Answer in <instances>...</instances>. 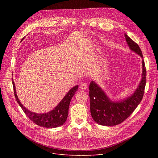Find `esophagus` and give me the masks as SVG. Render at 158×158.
Wrapping results in <instances>:
<instances>
[{
    "instance_id": "34e87169",
    "label": "esophagus",
    "mask_w": 158,
    "mask_h": 158,
    "mask_svg": "<svg viewBox=\"0 0 158 158\" xmlns=\"http://www.w3.org/2000/svg\"><path fill=\"white\" fill-rule=\"evenodd\" d=\"M87 83L85 82H82L80 84V85H79V88L81 89L82 90H85L87 89Z\"/></svg>"
}]
</instances>
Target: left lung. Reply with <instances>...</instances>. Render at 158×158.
Here are the masks:
<instances>
[{
  "mask_svg": "<svg viewBox=\"0 0 158 158\" xmlns=\"http://www.w3.org/2000/svg\"><path fill=\"white\" fill-rule=\"evenodd\" d=\"M124 36L130 49L143 58V77L138 87L133 94L118 102L110 101L101 88L94 81L90 83L89 93L91 114L95 122L102 126H116L124 121L138 107L144 96L146 83V71L143 55L138 44L126 34Z\"/></svg>",
  "mask_w": 158,
  "mask_h": 158,
  "instance_id": "left-lung-1",
  "label": "left lung"
}]
</instances>
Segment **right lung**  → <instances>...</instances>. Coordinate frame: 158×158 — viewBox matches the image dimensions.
<instances>
[{"label": "right lung", "instance_id": "right-lung-1", "mask_svg": "<svg viewBox=\"0 0 158 158\" xmlns=\"http://www.w3.org/2000/svg\"><path fill=\"white\" fill-rule=\"evenodd\" d=\"M12 84L15 99L22 110L25 112L26 116L37 125L47 128L59 127L66 121L67 116H68V110L71 100L78 89V85L71 89L69 92L65 94L64 98L62 99V101L59 103V104L51 111L48 112V113L37 114L29 110L21 104L16 94L15 84L13 81V78Z\"/></svg>", "mask_w": 158, "mask_h": 158}]
</instances>
